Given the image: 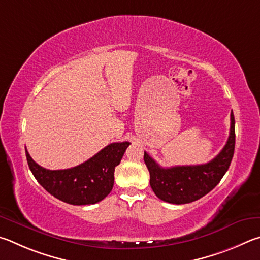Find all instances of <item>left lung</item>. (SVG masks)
<instances>
[{
	"instance_id": "1",
	"label": "left lung",
	"mask_w": 260,
	"mask_h": 260,
	"mask_svg": "<svg viewBox=\"0 0 260 260\" xmlns=\"http://www.w3.org/2000/svg\"><path fill=\"white\" fill-rule=\"evenodd\" d=\"M235 147V121L231 113L227 143L218 155L206 165L162 168L145 152L144 161L149 171V184L162 201L185 204L201 199L219 184L231 166Z\"/></svg>"
}]
</instances>
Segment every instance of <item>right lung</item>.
I'll list each match as a JSON object with an SVG mask.
<instances>
[{
  "mask_svg": "<svg viewBox=\"0 0 260 260\" xmlns=\"http://www.w3.org/2000/svg\"><path fill=\"white\" fill-rule=\"evenodd\" d=\"M129 142L107 145L94 156L71 169L49 170L39 166L26 149L27 163L40 185L62 202L85 206L104 200L114 185V171Z\"/></svg>",
  "mask_w": 260,
  "mask_h": 260,
  "instance_id": "add662e5",
  "label": "right lung"
}]
</instances>
